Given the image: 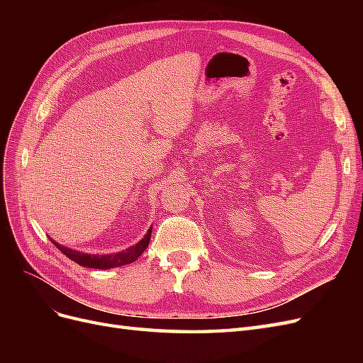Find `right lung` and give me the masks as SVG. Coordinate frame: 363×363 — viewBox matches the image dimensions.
<instances>
[{"label": "right lung", "instance_id": "right-lung-1", "mask_svg": "<svg viewBox=\"0 0 363 363\" xmlns=\"http://www.w3.org/2000/svg\"><path fill=\"white\" fill-rule=\"evenodd\" d=\"M151 230L152 227L148 228L147 235L142 238L138 244L131 245L128 248H125L124 251L119 252H112V255H91V252H82L77 251L68 247H63L60 244H57L56 240H52V244L56 245L65 256L69 257L71 260H74L75 263H79L82 267L86 268H95V269H111V268H116V267H123V265H128V263L135 262L142 252H144L150 244V238H151Z\"/></svg>", "mask_w": 363, "mask_h": 363}]
</instances>
